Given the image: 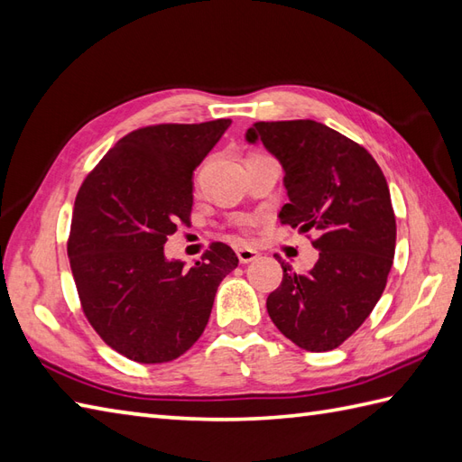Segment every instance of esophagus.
Returning <instances> with one entry per match:
<instances>
[{
  "label": "esophagus",
  "instance_id": "1",
  "mask_svg": "<svg viewBox=\"0 0 462 462\" xmlns=\"http://www.w3.org/2000/svg\"><path fill=\"white\" fill-rule=\"evenodd\" d=\"M236 254H238L240 263H250V262L257 260V255H260L254 248H238L236 250Z\"/></svg>",
  "mask_w": 462,
  "mask_h": 462
}]
</instances>
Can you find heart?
Segmentation results:
<instances>
[{
	"instance_id": "heart-1",
	"label": "heart",
	"mask_w": 462,
	"mask_h": 462,
	"mask_svg": "<svg viewBox=\"0 0 462 462\" xmlns=\"http://www.w3.org/2000/svg\"><path fill=\"white\" fill-rule=\"evenodd\" d=\"M240 226H242V230H250L254 226V222L250 218H242L240 220Z\"/></svg>"
}]
</instances>
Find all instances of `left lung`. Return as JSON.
Returning <instances> with one entry per match:
<instances>
[{
    "mask_svg": "<svg viewBox=\"0 0 462 462\" xmlns=\"http://www.w3.org/2000/svg\"><path fill=\"white\" fill-rule=\"evenodd\" d=\"M245 139H260L285 171L282 224L319 232L310 272L295 273L275 254L283 280L267 297V313L299 348H338L376 307L392 270L388 182L366 149L315 120L255 122Z\"/></svg>",
    "mask_w": 462,
    "mask_h": 462,
    "instance_id": "1",
    "label": "left lung"
}]
</instances>
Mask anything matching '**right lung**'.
<instances>
[{"label":"right lung","instance_id":"right-lung-1","mask_svg":"<svg viewBox=\"0 0 462 462\" xmlns=\"http://www.w3.org/2000/svg\"><path fill=\"white\" fill-rule=\"evenodd\" d=\"M230 124L222 117L139 127L79 189L67 252L84 317L134 362H171L195 345L220 282L238 265L222 242L192 267L163 254L177 224H190L192 171Z\"/></svg>","mask_w":462,"mask_h":462}]
</instances>
